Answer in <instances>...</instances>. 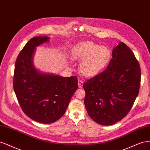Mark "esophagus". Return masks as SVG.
Masks as SVG:
<instances>
[{"label": "esophagus", "mask_w": 150, "mask_h": 150, "mask_svg": "<svg viewBox=\"0 0 150 150\" xmlns=\"http://www.w3.org/2000/svg\"><path fill=\"white\" fill-rule=\"evenodd\" d=\"M83 81L81 80H78V85H79V88H81L82 86H83Z\"/></svg>", "instance_id": "esophagus-1"}]
</instances>
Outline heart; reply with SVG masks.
<instances>
[{"instance_id":"obj_1","label":"heart","mask_w":150,"mask_h":150,"mask_svg":"<svg viewBox=\"0 0 150 150\" xmlns=\"http://www.w3.org/2000/svg\"><path fill=\"white\" fill-rule=\"evenodd\" d=\"M71 57L75 60L81 61L80 71L82 75L94 77L107 68L112 57V52L107 46H100L86 41L75 47Z\"/></svg>"}]
</instances>
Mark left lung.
Listing matches in <instances>:
<instances>
[{
    "mask_svg": "<svg viewBox=\"0 0 150 150\" xmlns=\"http://www.w3.org/2000/svg\"><path fill=\"white\" fill-rule=\"evenodd\" d=\"M139 64L123 42L114 48L107 69L83 85L84 104L90 117L101 125H111L126 116L139 93Z\"/></svg>",
    "mask_w": 150,
    "mask_h": 150,
    "instance_id": "1",
    "label": "left lung"
}]
</instances>
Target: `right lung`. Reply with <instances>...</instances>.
Here are the masks:
<instances>
[{"instance_id": "right-lung-1", "label": "right lung", "mask_w": 150, "mask_h": 150, "mask_svg": "<svg viewBox=\"0 0 150 150\" xmlns=\"http://www.w3.org/2000/svg\"><path fill=\"white\" fill-rule=\"evenodd\" d=\"M47 36L33 37L18 54L16 62L13 86L21 108L37 122L52 123L64 115L78 88L76 76L62 77L43 73L33 62L35 49L49 42Z\"/></svg>"}]
</instances>
